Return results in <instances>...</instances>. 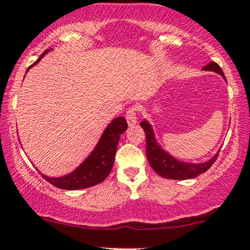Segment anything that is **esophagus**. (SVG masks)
I'll return each instance as SVG.
<instances>
[{"instance_id": "1", "label": "esophagus", "mask_w": 250, "mask_h": 250, "mask_svg": "<svg viewBox=\"0 0 250 250\" xmlns=\"http://www.w3.org/2000/svg\"><path fill=\"white\" fill-rule=\"evenodd\" d=\"M138 115V107L132 106L130 109L127 110V113H125V118H127V122L129 125H134L137 123V117Z\"/></svg>"}]
</instances>
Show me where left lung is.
I'll use <instances>...</instances> for the list:
<instances>
[{
  "instance_id": "8db88e82",
  "label": "left lung",
  "mask_w": 250,
  "mask_h": 250,
  "mask_svg": "<svg viewBox=\"0 0 250 250\" xmlns=\"http://www.w3.org/2000/svg\"><path fill=\"white\" fill-rule=\"evenodd\" d=\"M204 70H210V71L218 72V74L223 75L224 72L221 70V67L219 66L216 62H210L208 65L204 66ZM140 125L143 127L144 132H145L146 137V157H147L148 163H150L151 168L155 170L158 175L163 176L166 179H174V180H185V179H192L196 178L200 174L206 173L209 168L211 167L214 162L218 158L219 153H216L213 158L208 161V162L204 163H197V165H193V163H185L180 162V161L175 160L172 156L168 155L166 151H163L161 148V146L156 143L155 134H153V130L151 128V125H148L146 121H143L140 123Z\"/></svg>"
}]
</instances>
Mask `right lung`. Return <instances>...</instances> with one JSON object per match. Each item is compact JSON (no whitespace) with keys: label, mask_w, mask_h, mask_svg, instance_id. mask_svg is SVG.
Wrapping results in <instances>:
<instances>
[{"label":"right lung","mask_w":250,"mask_h":250,"mask_svg":"<svg viewBox=\"0 0 250 250\" xmlns=\"http://www.w3.org/2000/svg\"><path fill=\"white\" fill-rule=\"evenodd\" d=\"M47 52L48 50L40 57V59ZM37 62H35L34 65ZM127 127L128 125L125 117L115 118L105 129L95 150L76 170L70 173L69 175L62 176V178L42 176L48 183L54 185L55 188H62V190H80V188H87L90 186L98 185L107 178L112 169L118 140H120L121 134L127 129Z\"/></svg>","instance_id":"1"}]
</instances>
